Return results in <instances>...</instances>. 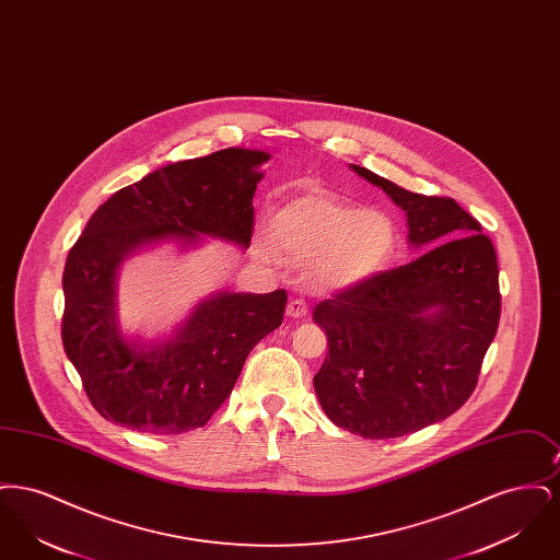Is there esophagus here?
Instances as JSON below:
<instances>
[{
	"instance_id": "34e87169",
	"label": "esophagus",
	"mask_w": 560,
	"mask_h": 560,
	"mask_svg": "<svg viewBox=\"0 0 560 560\" xmlns=\"http://www.w3.org/2000/svg\"><path fill=\"white\" fill-rule=\"evenodd\" d=\"M308 315V304L300 298H293L292 302L288 304V317L292 319H302Z\"/></svg>"
}]
</instances>
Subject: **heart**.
I'll return each mask as SVG.
<instances>
[{
	"instance_id": "1",
	"label": "heart",
	"mask_w": 560,
	"mask_h": 560,
	"mask_svg": "<svg viewBox=\"0 0 560 560\" xmlns=\"http://www.w3.org/2000/svg\"><path fill=\"white\" fill-rule=\"evenodd\" d=\"M275 241L298 262H311L320 288L345 290L384 267L397 241L390 215L327 190L295 197L270 218Z\"/></svg>"
}]
</instances>
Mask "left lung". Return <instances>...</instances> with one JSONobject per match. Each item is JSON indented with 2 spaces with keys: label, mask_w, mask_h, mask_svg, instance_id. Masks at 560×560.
<instances>
[{
  "label": "left lung",
  "mask_w": 560,
  "mask_h": 560,
  "mask_svg": "<svg viewBox=\"0 0 560 560\" xmlns=\"http://www.w3.org/2000/svg\"><path fill=\"white\" fill-rule=\"evenodd\" d=\"M352 170L407 213L416 249L432 247L315 306L329 347L315 390L336 427L397 439L445 420L472 395L502 311L498 256L452 197Z\"/></svg>",
  "instance_id": "1"
}]
</instances>
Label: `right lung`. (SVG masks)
<instances>
[{
    "mask_svg": "<svg viewBox=\"0 0 560 560\" xmlns=\"http://www.w3.org/2000/svg\"><path fill=\"white\" fill-rule=\"evenodd\" d=\"M265 151L222 149L178 161L119 188L88 220L62 272V347L94 409L113 424L149 434H183L231 395L249 350L275 331L285 290L220 293L183 325L176 340L128 342L115 320V270L144 243L201 235L247 247Z\"/></svg>",
    "mask_w": 560,
    "mask_h": 560,
    "instance_id": "add662e5",
    "label": "right lung"
}]
</instances>
